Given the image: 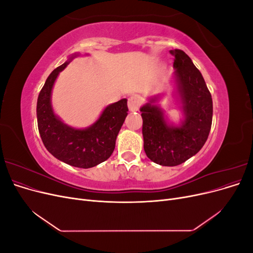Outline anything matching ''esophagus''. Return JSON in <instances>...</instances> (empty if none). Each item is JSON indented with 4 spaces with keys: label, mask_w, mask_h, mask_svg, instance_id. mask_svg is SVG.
Listing matches in <instances>:
<instances>
[{
    "label": "esophagus",
    "mask_w": 253,
    "mask_h": 253,
    "mask_svg": "<svg viewBox=\"0 0 253 253\" xmlns=\"http://www.w3.org/2000/svg\"><path fill=\"white\" fill-rule=\"evenodd\" d=\"M142 100L141 98L138 96H131L128 98L127 105H128V110L131 112H135L139 109V106L141 105Z\"/></svg>",
    "instance_id": "obj_1"
}]
</instances>
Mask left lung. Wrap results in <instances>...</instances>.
Instances as JSON below:
<instances>
[{"label":"left lung","mask_w":253,"mask_h":253,"mask_svg":"<svg viewBox=\"0 0 253 253\" xmlns=\"http://www.w3.org/2000/svg\"><path fill=\"white\" fill-rule=\"evenodd\" d=\"M173 66L186 120L180 127H170L163 113L150 103L141 108L143 148L147 156L158 165L174 167L195 155L208 139L213 104L201 72L181 49H172Z\"/></svg>","instance_id":"left-lung-1"}]
</instances>
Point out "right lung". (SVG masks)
Returning a JSON list of instances; mask_svg holds the SVG:
<instances>
[{"label":"right lung","instance_id":"1","mask_svg":"<svg viewBox=\"0 0 253 253\" xmlns=\"http://www.w3.org/2000/svg\"><path fill=\"white\" fill-rule=\"evenodd\" d=\"M70 63L66 61L53 70L38 97V128L45 148L61 162L73 167H95L108 159L115 149L117 135L127 115L126 99H121L106 108L90 127L75 129L63 125L52 112L51 88L59 73Z\"/></svg>","mask_w":253,"mask_h":253}]
</instances>
